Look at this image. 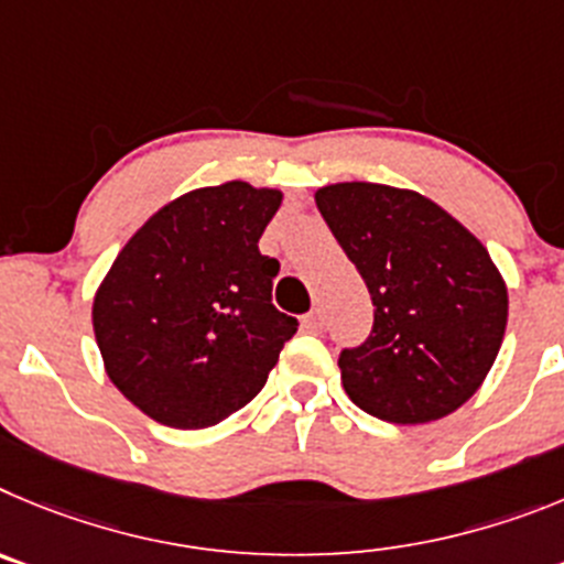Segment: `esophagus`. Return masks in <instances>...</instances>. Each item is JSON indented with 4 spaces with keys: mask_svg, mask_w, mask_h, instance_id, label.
Instances as JSON below:
<instances>
[{
    "mask_svg": "<svg viewBox=\"0 0 564 564\" xmlns=\"http://www.w3.org/2000/svg\"><path fill=\"white\" fill-rule=\"evenodd\" d=\"M303 328H306V332H312V334L323 332V312H319V308L308 312L306 317H303Z\"/></svg>",
    "mask_w": 564,
    "mask_h": 564,
    "instance_id": "obj_1",
    "label": "esophagus"
}]
</instances>
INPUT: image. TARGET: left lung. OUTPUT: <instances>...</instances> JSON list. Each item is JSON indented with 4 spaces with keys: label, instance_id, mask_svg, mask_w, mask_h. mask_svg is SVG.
<instances>
[{
    "label": "left lung",
    "instance_id": "obj_1",
    "mask_svg": "<svg viewBox=\"0 0 564 564\" xmlns=\"http://www.w3.org/2000/svg\"><path fill=\"white\" fill-rule=\"evenodd\" d=\"M314 202L373 301L368 339L339 354L348 399L390 424L455 413L484 384L509 319L486 247L404 187L337 182Z\"/></svg>",
    "mask_w": 564,
    "mask_h": 564
}]
</instances>
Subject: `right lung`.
Here are the masks:
<instances>
[{"label":"right lung","instance_id":"obj_1","mask_svg":"<svg viewBox=\"0 0 564 564\" xmlns=\"http://www.w3.org/2000/svg\"><path fill=\"white\" fill-rule=\"evenodd\" d=\"M275 187H196L151 216L95 292L104 368L165 427L202 430L252 402L297 319L272 306L281 263L258 238L281 207Z\"/></svg>","mask_w":564,"mask_h":564}]
</instances>
